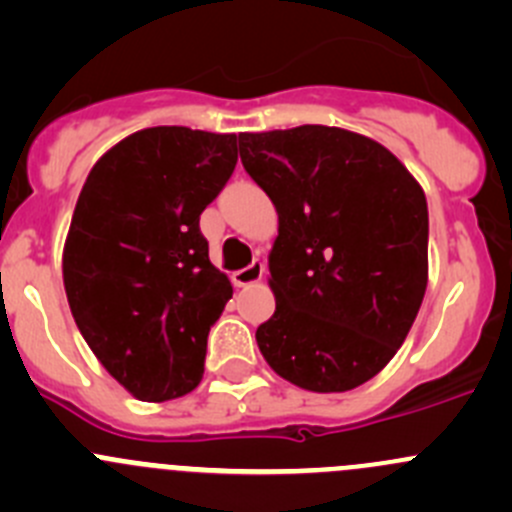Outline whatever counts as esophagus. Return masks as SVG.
Instances as JSON below:
<instances>
[{"label":"esophagus","mask_w":512,"mask_h":512,"mask_svg":"<svg viewBox=\"0 0 512 512\" xmlns=\"http://www.w3.org/2000/svg\"><path fill=\"white\" fill-rule=\"evenodd\" d=\"M262 275H265V265H262V260H255L247 267H242V270H237L232 275V282H235V287H250L255 282H260Z\"/></svg>","instance_id":"obj_1"}]
</instances>
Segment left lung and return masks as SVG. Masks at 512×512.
Masks as SVG:
<instances>
[{"instance_id": "1", "label": "left lung", "mask_w": 512, "mask_h": 512, "mask_svg": "<svg viewBox=\"0 0 512 512\" xmlns=\"http://www.w3.org/2000/svg\"><path fill=\"white\" fill-rule=\"evenodd\" d=\"M247 173L280 218L275 314L257 347L299 389L342 394L404 344L428 285L423 188L389 148L329 126L240 133Z\"/></svg>"}]
</instances>
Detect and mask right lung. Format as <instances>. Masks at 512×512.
Returning a JSON list of instances; mask_svg holds the SVG:
<instances>
[{
    "label": "right lung",
    "mask_w": 512,
    "mask_h": 512,
    "mask_svg": "<svg viewBox=\"0 0 512 512\" xmlns=\"http://www.w3.org/2000/svg\"><path fill=\"white\" fill-rule=\"evenodd\" d=\"M237 163L235 133L156 126L91 168L64 242V289L103 369L141 401L190 394L232 285L210 262L200 213Z\"/></svg>",
    "instance_id": "right-lung-1"
}]
</instances>
